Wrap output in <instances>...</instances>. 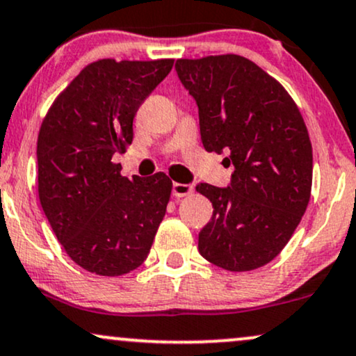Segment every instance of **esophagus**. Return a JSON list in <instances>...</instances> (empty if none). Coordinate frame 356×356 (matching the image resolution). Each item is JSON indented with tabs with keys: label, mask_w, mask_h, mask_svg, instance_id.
<instances>
[{
	"label": "esophagus",
	"mask_w": 356,
	"mask_h": 356,
	"mask_svg": "<svg viewBox=\"0 0 356 356\" xmlns=\"http://www.w3.org/2000/svg\"><path fill=\"white\" fill-rule=\"evenodd\" d=\"M191 191H193V186L183 185V183H173V186H171V195H173L175 198H183V196L190 195Z\"/></svg>",
	"instance_id": "34e87169"
}]
</instances>
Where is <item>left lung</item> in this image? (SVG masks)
<instances>
[{
    "instance_id": "left-lung-1",
    "label": "left lung",
    "mask_w": 356,
    "mask_h": 356,
    "mask_svg": "<svg viewBox=\"0 0 356 356\" xmlns=\"http://www.w3.org/2000/svg\"><path fill=\"white\" fill-rule=\"evenodd\" d=\"M178 79L198 105L206 152L227 153V188L200 183L213 203L198 251L226 270L267 264L304 216L312 190V145L299 108L275 79L241 56L178 59Z\"/></svg>"
}]
</instances>
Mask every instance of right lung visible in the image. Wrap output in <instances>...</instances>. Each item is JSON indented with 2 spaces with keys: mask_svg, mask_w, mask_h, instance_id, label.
<instances>
[{
  "mask_svg": "<svg viewBox=\"0 0 356 356\" xmlns=\"http://www.w3.org/2000/svg\"><path fill=\"white\" fill-rule=\"evenodd\" d=\"M173 59H102L69 84L38 137L42 211L67 256L99 275H122L147 259L166 213L165 173L122 177L115 153L134 140V118Z\"/></svg>",
  "mask_w": 356,
  "mask_h": 356,
  "instance_id": "obj_1",
  "label": "right lung"
}]
</instances>
